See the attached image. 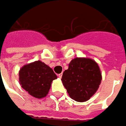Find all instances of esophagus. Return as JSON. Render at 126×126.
<instances>
[{
  "label": "esophagus",
  "mask_w": 126,
  "mask_h": 126,
  "mask_svg": "<svg viewBox=\"0 0 126 126\" xmlns=\"http://www.w3.org/2000/svg\"><path fill=\"white\" fill-rule=\"evenodd\" d=\"M62 75H63V74L61 73V74H59V75H58V77H59V78H61V77H62Z\"/></svg>",
  "instance_id": "obj_1"
}]
</instances>
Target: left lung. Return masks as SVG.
Here are the masks:
<instances>
[{
    "instance_id": "left-lung-1",
    "label": "left lung",
    "mask_w": 126,
    "mask_h": 126,
    "mask_svg": "<svg viewBox=\"0 0 126 126\" xmlns=\"http://www.w3.org/2000/svg\"><path fill=\"white\" fill-rule=\"evenodd\" d=\"M68 66L61 79L68 95L77 102L89 100L98 91L102 80L98 64L92 59L77 57Z\"/></svg>"
}]
</instances>
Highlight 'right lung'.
<instances>
[{
  "label": "right lung",
  "instance_id": "1",
  "mask_svg": "<svg viewBox=\"0 0 126 126\" xmlns=\"http://www.w3.org/2000/svg\"><path fill=\"white\" fill-rule=\"evenodd\" d=\"M57 76L53 70L41 61L24 65L19 72L21 87L34 98H45L48 94L53 80Z\"/></svg>",
  "mask_w": 126,
  "mask_h": 126
}]
</instances>
